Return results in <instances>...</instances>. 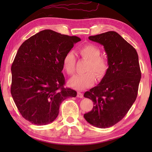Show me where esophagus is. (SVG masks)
I'll use <instances>...</instances> for the list:
<instances>
[{
	"label": "esophagus",
	"mask_w": 152,
	"mask_h": 152,
	"mask_svg": "<svg viewBox=\"0 0 152 152\" xmlns=\"http://www.w3.org/2000/svg\"><path fill=\"white\" fill-rule=\"evenodd\" d=\"M77 96H78V97H79V98H83V93H81V92H80V91H78V93H77Z\"/></svg>",
	"instance_id": "1"
}]
</instances>
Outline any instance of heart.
<instances>
[{"label":"heart","instance_id":"1","mask_svg":"<svg viewBox=\"0 0 152 152\" xmlns=\"http://www.w3.org/2000/svg\"><path fill=\"white\" fill-rule=\"evenodd\" d=\"M80 56L88 60L89 63L87 66L84 74L76 75L69 80V86L74 89L83 90L90 88L95 82V75L98 79L104 78L109 69V62L107 58L100 56L101 51L96 45L87 44L78 49ZM76 58L72 52L69 51L64 56L63 65L68 75H73L75 71Z\"/></svg>","mask_w":152,"mask_h":152}]
</instances>
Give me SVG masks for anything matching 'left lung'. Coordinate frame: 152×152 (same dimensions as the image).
<instances>
[{"mask_svg": "<svg viewBox=\"0 0 152 152\" xmlns=\"http://www.w3.org/2000/svg\"><path fill=\"white\" fill-rule=\"evenodd\" d=\"M103 45L109 69L99 84L84 93L93 108L84 114L89 124L105 129L124 118L137 99L141 71L136 50L115 31L89 37Z\"/></svg>", "mask_w": 152, "mask_h": 152, "instance_id": "8db88e82", "label": "left lung"}]
</instances>
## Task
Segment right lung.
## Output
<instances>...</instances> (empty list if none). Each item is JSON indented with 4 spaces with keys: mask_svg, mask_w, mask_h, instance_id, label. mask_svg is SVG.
<instances>
[{
    "mask_svg": "<svg viewBox=\"0 0 152 152\" xmlns=\"http://www.w3.org/2000/svg\"><path fill=\"white\" fill-rule=\"evenodd\" d=\"M80 38L52 30L42 31L19 47L11 67V94L20 114L37 125L49 124L57 117L60 104L76 91L64 88V56Z\"/></svg>",
    "mask_w": 152,
    "mask_h": 152,
    "instance_id": "right-lung-1",
    "label": "right lung"
}]
</instances>
